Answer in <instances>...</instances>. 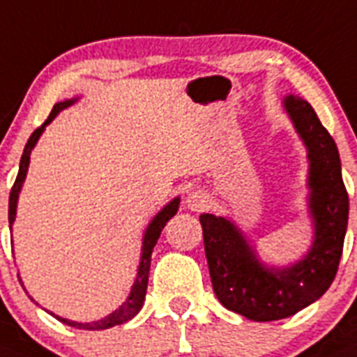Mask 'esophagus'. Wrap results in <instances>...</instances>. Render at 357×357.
<instances>
[{"instance_id": "1", "label": "esophagus", "mask_w": 357, "mask_h": 357, "mask_svg": "<svg viewBox=\"0 0 357 357\" xmlns=\"http://www.w3.org/2000/svg\"><path fill=\"white\" fill-rule=\"evenodd\" d=\"M187 206L190 210H194V212H203V210H206L210 206V197L203 190H194L188 194Z\"/></svg>"}]
</instances>
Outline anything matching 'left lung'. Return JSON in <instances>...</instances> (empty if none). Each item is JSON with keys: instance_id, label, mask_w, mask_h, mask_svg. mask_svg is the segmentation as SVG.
I'll return each instance as SVG.
<instances>
[{"instance_id": "1", "label": "left lung", "mask_w": 357, "mask_h": 357, "mask_svg": "<svg viewBox=\"0 0 357 357\" xmlns=\"http://www.w3.org/2000/svg\"><path fill=\"white\" fill-rule=\"evenodd\" d=\"M286 109L307 147L311 163L309 208L314 221V243L307 255L291 268H266L234 222L212 213L199 217L213 293L226 309L255 321L296 314L331 287L349 221V194L333 136L307 100L289 95Z\"/></svg>"}]
</instances>
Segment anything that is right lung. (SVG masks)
I'll return each mask as SVG.
<instances>
[{
  "mask_svg": "<svg viewBox=\"0 0 357 357\" xmlns=\"http://www.w3.org/2000/svg\"><path fill=\"white\" fill-rule=\"evenodd\" d=\"M77 98H71V100H64V102H59V104L54 105V109L50 113V116L46 119V122L43 123L41 127H37L36 131L32 132V136L29 138L26 145H24V151H23V156H21V163H20V172H17V178L14 181V187L10 190V197H8V222H14L15 219V206H17V196H20V190L23 187V181H24V176H26V170H29V163H30V153H32L33 145L37 144L39 140V136L43 135L45 131V127L48 126L52 120L57 116L59 111L66 109L68 105H71L75 102ZM179 208V197H176L174 201H170L167 204L165 208L161 210L156 217L153 219V222L149 225L147 231H145V237H144V248H142V260H140V268H138V275H136V280H135V286H132L131 294H129V298L123 302L122 307H119L114 312H111L109 316H105L104 320H98V321H91V324H79V321H71L66 320V318H61V316H55L54 312L52 314L57 318L59 321H63V324L70 325V327H75V328H86V331H102V328H109L114 327V325H120V324H126L129 321L131 318H135L138 314V311L142 309L144 305V298H145V291H147V282H149V269H151V255H153V250L156 246L158 238H160L161 230L165 228L167 221H169L170 217H174L176 212Z\"/></svg>",
  "mask_w": 357,
  "mask_h": 357,
  "instance_id": "right-lung-1",
  "label": "right lung"
}]
</instances>
